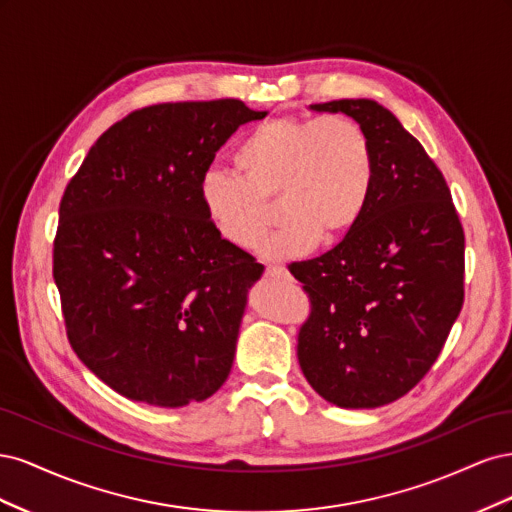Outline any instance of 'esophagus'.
I'll use <instances>...</instances> for the list:
<instances>
[{
    "instance_id": "1",
    "label": "esophagus",
    "mask_w": 512,
    "mask_h": 512,
    "mask_svg": "<svg viewBox=\"0 0 512 512\" xmlns=\"http://www.w3.org/2000/svg\"><path fill=\"white\" fill-rule=\"evenodd\" d=\"M265 275L267 277H288V271L284 267H277V265H269L265 269Z\"/></svg>"
}]
</instances>
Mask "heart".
Instances as JSON below:
<instances>
[{
	"label": "heart",
	"instance_id": "1",
	"mask_svg": "<svg viewBox=\"0 0 512 512\" xmlns=\"http://www.w3.org/2000/svg\"><path fill=\"white\" fill-rule=\"evenodd\" d=\"M241 177L211 168L198 200L224 243L250 252L267 235L277 200L280 232L262 247L269 260H292L316 243L346 237L361 222L376 183L367 132L350 117H275L247 132L232 153Z\"/></svg>",
	"mask_w": 512,
	"mask_h": 512
}]
</instances>
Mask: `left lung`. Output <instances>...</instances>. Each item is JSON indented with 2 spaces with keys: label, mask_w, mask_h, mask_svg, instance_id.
Wrapping results in <instances>:
<instances>
[{
  "label": "left lung",
  "mask_w": 512,
  "mask_h": 512,
  "mask_svg": "<svg viewBox=\"0 0 512 512\" xmlns=\"http://www.w3.org/2000/svg\"><path fill=\"white\" fill-rule=\"evenodd\" d=\"M367 132L376 183L361 222L331 252L288 267L312 301L299 365L339 408H378L421 382L463 305L466 239L423 145L376 100L309 106Z\"/></svg>",
  "instance_id": "left-lung-1"
}]
</instances>
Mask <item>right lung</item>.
Segmentation results:
<instances>
[{
    "instance_id": "obj_1",
    "label": "right lung",
    "mask_w": 512,
    "mask_h": 512,
    "mask_svg": "<svg viewBox=\"0 0 512 512\" xmlns=\"http://www.w3.org/2000/svg\"><path fill=\"white\" fill-rule=\"evenodd\" d=\"M265 117L232 98L141 108L68 183L53 277L74 352L119 395L181 408L226 382L265 267L215 235L198 183L239 126Z\"/></svg>"
}]
</instances>
